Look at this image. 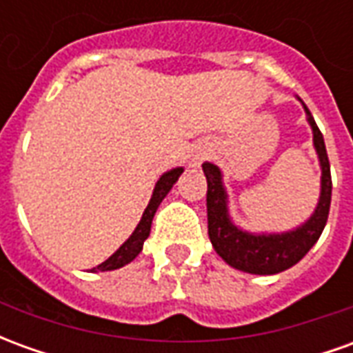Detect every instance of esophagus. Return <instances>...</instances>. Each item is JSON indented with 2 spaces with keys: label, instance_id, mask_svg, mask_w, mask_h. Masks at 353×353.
<instances>
[{
  "label": "esophagus",
  "instance_id": "esophagus-1",
  "mask_svg": "<svg viewBox=\"0 0 353 353\" xmlns=\"http://www.w3.org/2000/svg\"><path fill=\"white\" fill-rule=\"evenodd\" d=\"M200 161H202V157H196V159H194V161H192V164H194V166H196V164H200Z\"/></svg>",
  "mask_w": 353,
  "mask_h": 353
}]
</instances>
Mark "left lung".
<instances>
[{
  "instance_id": "1",
  "label": "left lung",
  "mask_w": 353,
  "mask_h": 353,
  "mask_svg": "<svg viewBox=\"0 0 353 353\" xmlns=\"http://www.w3.org/2000/svg\"><path fill=\"white\" fill-rule=\"evenodd\" d=\"M304 111L312 126L314 147H316L319 166H321V192H319L316 212L301 227L288 230V232H280V234H252L248 230L238 229L236 225L230 221L221 170L212 162L202 164L208 181V234L219 257L227 265L242 272L266 276V274L288 270L310 252V248L318 242V238L325 229L329 208H331V191H333L331 166L327 159L323 134L319 132L318 124L306 105H304Z\"/></svg>"
}]
</instances>
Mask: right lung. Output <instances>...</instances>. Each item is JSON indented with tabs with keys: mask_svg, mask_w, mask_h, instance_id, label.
<instances>
[{
	"mask_svg": "<svg viewBox=\"0 0 353 353\" xmlns=\"http://www.w3.org/2000/svg\"><path fill=\"white\" fill-rule=\"evenodd\" d=\"M183 174V168H174L166 172V174H162L161 179L157 181L154 185V191L153 196L149 200V204H147L145 212L141 215V219H139L138 227L136 230L132 232L130 238L124 242L119 250H117L108 261H103L101 265L94 266L92 272H109V270H117V268H121V266L128 265L132 261L136 259L141 252V248H143V242L149 236V232H151V223H153V217L157 214V208L161 206V202L164 200V196L168 194L170 189L174 187V183L177 181V177Z\"/></svg>",
	"mask_w": 353,
	"mask_h": 353,
	"instance_id": "1",
	"label": "right lung"
}]
</instances>
